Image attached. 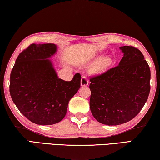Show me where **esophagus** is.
I'll list each match as a JSON object with an SVG mask.
<instances>
[{
	"mask_svg": "<svg viewBox=\"0 0 160 160\" xmlns=\"http://www.w3.org/2000/svg\"><path fill=\"white\" fill-rule=\"evenodd\" d=\"M89 84V80L88 78L86 76H82V79H81V85L82 86H87Z\"/></svg>",
	"mask_w": 160,
	"mask_h": 160,
	"instance_id": "1",
	"label": "esophagus"
}]
</instances>
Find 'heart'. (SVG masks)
<instances>
[{"label":"heart","mask_w":160,"mask_h":160,"mask_svg":"<svg viewBox=\"0 0 160 160\" xmlns=\"http://www.w3.org/2000/svg\"><path fill=\"white\" fill-rule=\"evenodd\" d=\"M112 64V60L110 57H104L101 58L97 62L94 70L97 72H101L106 70L108 68H109Z\"/></svg>","instance_id":"obj_1"}]
</instances>
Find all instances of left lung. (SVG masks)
<instances>
[{"mask_svg":"<svg viewBox=\"0 0 160 160\" xmlns=\"http://www.w3.org/2000/svg\"><path fill=\"white\" fill-rule=\"evenodd\" d=\"M123 56L118 66L92 77L91 112L98 122L117 126L138 115L150 91V69L137 48L121 47Z\"/></svg>","mask_w":160,"mask_h":160,"instance_id":"left-lung-1","label":"left lung"}]
</instances>
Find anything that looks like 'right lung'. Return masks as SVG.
<instances>
[{
  "label": "right lung",
  "instance_id": "add662e5",
  "mask_svg": "<svg viewBox=\"0 0 160 160\" xmlns=\"http://www.w3.org/2000/svg\"><path fill=\"white\" fill-rule=\"evenodd\" d=\"M54 44H32L19 54L10 73V93L19 111L39 125H53L66 114L70 99L80 88L81 75L71 81L58 78L49 58Z\"/></svg>",
  "mask_w": 160,
  "mask_h": 160
}]
</instances>
